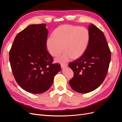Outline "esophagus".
I'll list each match as a JSON object with an SVG mask.
<instances>
[{"label":"esophagus","instance_id":"1","mask_svg":"<svg viewBox=\"0 0 122 122\" xmlns=\"http://www.w3.org/2000/svg\"><path fill=\"white\" fill-rule=\"evenodd\" d=\"M67 66H68V64H61V68L62 69L65 68V67H67Z\"/></svg>","mask_w":122,"mask_h":122}]
</instances>
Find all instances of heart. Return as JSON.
Here are the masks:
<instances>
[{"mask_svg":"<svg viewBox=\"0 0 122 122\" xmlns=\"http://www.w3.org/2000/svg\"><path fill=\"white\" fill-rule=\"evenodd\" d=\"M52 36L46 40V48L50 54L57 57L64 50L65 51L62 56L56 58L55 61L58 62L81 57L90 41V34L87 28L68 24L57 27L53 31Z\"/></svg>","mask_w":122,"mask_h":122,"instance_id":"b5f03b06","label":"heart"}]
</instances>
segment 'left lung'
I'll list each match as a JSON object with an SVG mask.
<instances>
[{
  "instance_id": "8db88e82",
  "label": "left lung",
  "mask_w": 122,
  "mask_h": 122,
  "mask_svg": "<svg viewBox=\"0 0 122 122\" xmlns=\"http://www.w3.org/2000/svg\"><path fill=\"white\" fill-rule=\"evenodd\" d=\"M89 45L81 57L70 62L74 76L69 81L72 89L79 93H87L97 88L107 74L111 52L103 32L93 24L88 26Z\"/></svg>"
}]
</instances>
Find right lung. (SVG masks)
I'll list each match as a JSON object with an SVG mask.
<instances>
[{"instance_id":"right-lung-1","label":"right lung","mask_w":122,"mask_h":122,"mask_svg":"<svg viewBox=\"0 0 122 122\" xmlns=\"http://www.w3.org/2000/svg\"><path fill=\"white\" fill-rule=\"evenodd\" d=\"M46 26L30 25L18 33L9 53L15 79L22 89L32 94L48 90L61 70L60 64H52L53 58L47 50Z\"/></svg>"}]
</instances>
